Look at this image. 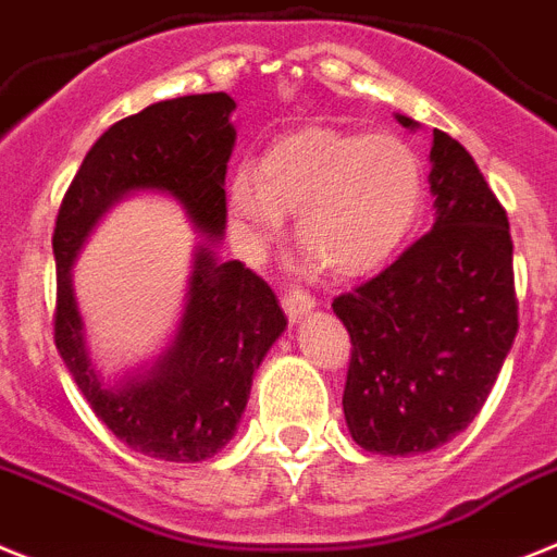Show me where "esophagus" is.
Wrapping results in <instances>:
<instances>
[{
	"instance_id": "esophagus-1",
	"label": "esophagus",
	"mask_w": 557,
	"mask_h": 557,
	"mask_svg": "<svg viewBox=\"0 0 557 557\" xmlns=\"http://www.w3.org/2000/svg\"><path fill=\"white\" fill-rule=\"evenodd\" d=\"M282 307H284V312H287L289 321H298V318H301L304 312L315 307V298H312L310 293H304V289L289 287L287 293H284V296H282Z\"/></svg>"
}]
</instances>
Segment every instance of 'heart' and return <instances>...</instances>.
<instances>
[{"mask_svg": "<svg viewBox=\"0 0 557 557\" xmlns=\"http://www.w3.org/2000/svg\"><path fill=\"white\" fill-rule=\"evenodd\" d=\"M422 202L425 174L406 140L315 126L270 143L256 171L239 169L227 185V216L245 245H268L284 213H298V245L337 278L386 268Z\"/></svg>", "mask_w": 557, "mask_h": 557, "instance_id": "heart-1", "label": "heart"}]
</instances>
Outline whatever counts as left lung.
<instances>
[{
    "instance_id": "1",
    "label": "left lung",
    "mask_w": 557,
    "mask_h": 557,
    "mask_svg": "<svg viewBox=\"0 0 557 557\" xmlns=\"http://www.w3.org/2000/svg\"><path fill=\"white\" fill-rule=\"evenodd\" d=\"M431 163V233L332 301L351 341L346 425L360 448L386 456L425 454L465 431L518 332L507 211L462 143L440 129Z\"/></svg>"
}]
</instances>
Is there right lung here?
<instances>
[{"mask_svg":"<svg viewBox=\"0 0 557 557\" xmlns=\"http://www.w3.org/2000/svg\"><path fill=\"white\" fill-rule=\"evenodd\" d=\"M231 95H185L146 107L109 126L87 151L61 199L52 335L95 417L132 450L165 462L211 459L236 431L253 372L287 318L264 278L242 261H216L197 247L191 289L177 337L151 372L107 386L84 346L70 268L101 213L129 191H165L194 227L225 231V171L236 129Z\"/></svg>","mask_w":557,"mask_h":557,"instance_id":"right-lung-1","label":"right lung"}]
</instances>
